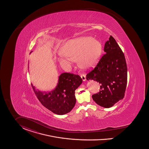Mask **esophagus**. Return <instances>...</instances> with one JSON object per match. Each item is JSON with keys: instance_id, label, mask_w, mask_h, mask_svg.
I'll return each mask as SVG.
<instances>
[{"instance_id": "34e87169", "label": "esophagus", "mask_w": 149, "mask_h": 149, "mask_svg": "<svg viewBox=\"0 0 149 149\" xmlns=\"http://www.w3.org/2000/svg\"><path fill=\"white\" fill-rule=\"evenodd\" d=\"M81 79H82L83 81H85L86 79V76L84 75V74H81Z\"/></svg>"}]
</instances>
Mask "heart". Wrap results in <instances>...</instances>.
Segmentation results:
<instances>
[{"instance_id":"heart-1","label":"heart","mask_w":149,"mask_h":149,"mask_svg":"<svg viewBox=\"0 0 149 149\" xmlns=\"http://www.w3.org/2000/svg\"><path fill=\"white\" fill-rule=\"evenodd\" d=\"M102 50L100 42L90 37L70 40L61 47L58 61L63 67L69 68L73 59H76L81 68L89 69L98 62Z\"/></svg>"}]
</instances>
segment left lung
I'll return each instance as SVG.
<instances>
[{"mask_svg":"<svg viewBox=\"0 0 149 149\" xmlns=\"http://www.w3.org/2000/svg\"><path fill=\"white\" fill-rule=\"evenodd\" d=\"M106 52L94 70L86 75L87 80L100 84L99 92L92 95L101 107L109 108L123 99L127 84V66L122 50L111 36L104 45Z\"/></svg>","mask_w":149,"mask_h":149,"instance_id":"1","label":"left lung"}]
</instances>
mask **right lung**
I'll use <instances>...</instances> for the list:
<instances>
[{
	"label": "right lung",
	"mask_w": 149,
	"mask_h": 149,
	"mask_svg": "<svg viewBox=\"0 0 149 149\" xmlns=\"http://www.w3.org/2000/svg\"><path fill=\"white\" fill-rule=\"evenodd\" d=\"M82 82V79L79 75L63 73L59 77L56 88L50 91H40L32 84L31 86L44 107L55 114L62 115L70 112L74 107L76 102L75 90Z\"/></svg>",
	"instance_id": "1"
}]
</instances>
